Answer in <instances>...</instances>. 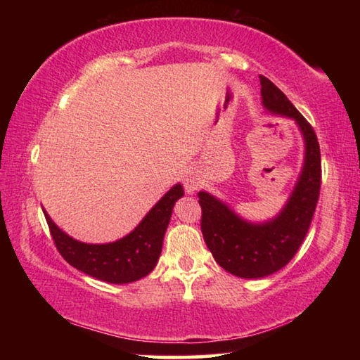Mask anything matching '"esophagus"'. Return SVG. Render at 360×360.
Here are the masks:
<instances>
[{
  "instance_id": "obj_1",
  "label": "esophagus",
  "mask_w": 360,
  "mask_h": 360,
  "mask_svg": "<svg viewBox=\"0 0 360 360\" xmlns=\"http://www.w3.org/2000/svg\"><path fill=\"white\" fill-rule=\"evenodd\" d=\"M184 188L187 193H193L198 188V181L193 178V176H187L184 179Z\"/></svg>"
}]
</instances>
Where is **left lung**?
<instances>
[{"mask_svg":"<svg viewBox=\"0 0 360 360\" xmlns=\"http://www.w3.org/2000/svg\"><path fill=\"white\" fill-rule=\"evenodd\" d=\"M260 85L265 109L300 127L304 163L283 211L264 224L243 221L212 195L198 192L206 246L225 271L240 278H264L289 264L308 233L321 191V149L313 127L270 79L260 76Z\"/></svg>","mask_w":360,"mask_h":360,"instance_id":"8db88e82","label":"left lung"}]
</instances>
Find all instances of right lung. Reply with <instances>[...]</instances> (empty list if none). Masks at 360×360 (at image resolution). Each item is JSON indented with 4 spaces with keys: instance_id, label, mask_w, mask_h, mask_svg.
<instances>
[{
    "instance_id": "add662e5",
    "label": "right lung",
    "mask_w": 360,
    "mask_h": 360,
    "mask_svg": "<svg viewBox=\"0 0 360 360\" xmlns=\"http://www.w3.org/2000/svg\"><path fill=\"white\" fill-rule=\"evenodd\" d=\"M182 195L184 188L176 184L158 200L131 233L106 245H87L71 238L52 222L46 211L44 216L56 248L71 266L101 281L127 284L138 281L154 270L173 206Z\"/></svg>"
}]
</instances>
